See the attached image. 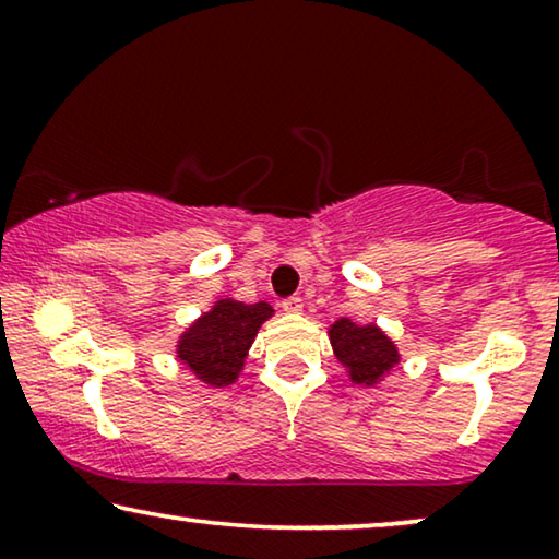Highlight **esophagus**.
<instances>
[{
  "label": "esophagus",
  "instance_id": "34e87169",
  "mask_svg": "<svg viewBox=\"0 0 559 559\" xmlns=\"http://www.w3.org/2000/svg\"><path fill=\"white\" fill-rule=\"evenodd\" d=\"M282 310L293 312V316H297V312H302V297H297V295L285 297V300H282Z\"/></svg>",
  "mask_w": 559,
  "mask_h": 559
}]
</instances>
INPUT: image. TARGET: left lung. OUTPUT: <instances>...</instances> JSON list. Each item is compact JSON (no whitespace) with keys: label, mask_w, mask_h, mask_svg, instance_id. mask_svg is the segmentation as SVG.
<instances>
[{"label":"left lung","mask_w":559,"mask_h":559,"mask_svg":"<svg viewBox=\"0 0 559 559\" xmlns=\"http://www.w3.org/2000/svg\"><path fill=\"white\" fill-rule=\"evenodd\" d=\"M333 354L348 371L354 384L373 386L400 364V350L394 341L377 325H356L354 320L341 318L331 325Z\"/></svg>","instance_id":"left-lung-1"}]
</instances>
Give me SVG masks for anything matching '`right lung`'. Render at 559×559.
<instances>
[{
  "label": "right lung",
  "instance_id": "right-lung-1",
  "mask_svg": "<svg viewBox=\"0 0 559 559\" xmlns=\"http://www.w3.org/2000/svg\"><path fill=\"white\" fill-rule=\"evenodd\" d=\"M272 312L266 302L247 305L231 297L218 300L180 335L178 358L203 384H231L239 379L257 331Z\"/></svg>",
  "mask_w": 559,
  "mask_h": 559
}]
</instances>
